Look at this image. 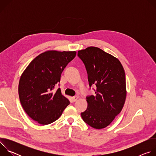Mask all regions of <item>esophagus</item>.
Segmentation results:
<instances>
[{"mask_svg": "<svg viewBox=\"0 0 156 156\" xmlns=\"http://www.w3.org/2000/svg\"><path fill=\"white\" fill-rule=\"evenodd\" d=\"M78 98H79V97L78 96H74V97H73L72 98V101H73V102H76L78 99Z\"/></svg>", "mask_w": 156, "mask_h": 156, "instance_id": "34e87169", "label": "esophagus"}]
</instances>
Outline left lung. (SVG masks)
<instances>
[{
  "label": "left lung",
  "mask_w": 156,
  "mask_h": 156,
  "mask_svg": "<svg viewBox=\"0 0 156 156\" xmlns=\"http://www.w3.org/2000/svg\"><path fill=\"white\" fill-rule=\"evenodd\" d=\"M90 86L95 84V94L86 97L87 107L81 113L84 122L96 129L107 127L120 114L126 96V79L119 60L96 47L80 50Z\"/></svg>",
  "instance_id": "1"
}]
</instances>
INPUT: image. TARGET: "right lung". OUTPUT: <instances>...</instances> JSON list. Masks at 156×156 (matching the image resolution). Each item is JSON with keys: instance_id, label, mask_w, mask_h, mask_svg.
Here are the masks:
<instances>
[{"instance_id": "right-lung-1", "label": "right lung", "mask_w": 156, "mask_h": 156, "mask_svg": "<svg viewBox=\"0 0 156 156\" xmlns=\"http://www.w3.org/2000/svg\"><path fill=\"white\" fill-rule=\"evenodd\" d=\"M76 54V51H46L34 58L22 73L18 84L21 104L28 115L39 124L55 122L70 104L60 88L56 92L52 90Z\"/></svg>"}]
</instances>
